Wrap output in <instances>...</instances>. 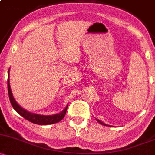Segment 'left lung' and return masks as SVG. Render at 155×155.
Masks as SVG:
<instances>
[{"mask_svg":"<svg viewBox=\"0 0 155 155\" xmlns=\"http://www.w3.org/2000/svg\"><path fill=\"white\" fill-rule=\"evenodd\" d=\"M95 119H96V120H97V121L99 123H100L101 125H105V126H110V125H107V124H105V123H103V122H102V121H101V120H98V119H97V118H95Z\"/></svg>","mask_w":155,"mask_h":155,"instance_id":"8db88e82","label":"left lung"}]
</instances>
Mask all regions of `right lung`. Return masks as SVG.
<instances>
[{"mask_svg":"<svg viewBox=\"0 0 155 155\" xmlns=\"http://www.w3.org/2000/svg\"><path fill=\"white\" fill-rule=\"evenodd\" d=\"M9 70L8 71V80H7V85H8V94H9V100H10L11 105L13 107V108L21 115L26 119L28 121L31 122V123H34V124L37 125H50L53 124V123H58L61 121L64 117L65 116L66 114L67 109H68V105L65 107V108L60 113L56 114L53 115H42L39 114H35L32 113V112L28 111V110H25L24 108L18 105L16 100L15 99L14 97L12 95V91H11L10 84H9Z\"/></svg>","mask_w":155,"mask_h":155,"instance_id":"right-lung-1","label":"right lung"}]
</instances>
